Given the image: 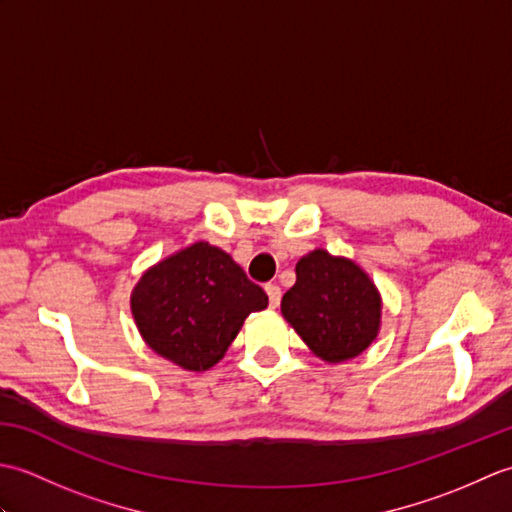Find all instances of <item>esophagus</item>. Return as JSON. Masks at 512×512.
<instances>
[{
  "mask_svg": "<svg viewBox=\"0 0 512 512\" xmlns=\"http://www.w3.org/2000/svg\"><path fill=\"white\" fill-rule=\"evenodd\" d=\"M266 292H268L270 308H277L279 301H281V288L277 284H266Z\"/></svg>",
  "mask_w": 512,
  "mask_h": 512,
  "instance_id": "34e87169",
  "label": "esophagus"
}]
</instances>
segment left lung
Wrapping results in <instances>:
<instances>
[{
	"label": "left lung",
	"instance_id": "left-lung-1",
	"mask_svg": "<svg viewBox=\"0 0 512 512\" xmlns=\"http://www.w3.org/2000/svg\"><path fill=\"white\" fill-rule=\"evenodd\" d=\"M281 312L314 354L341 363L376 339L380 297L350 259L314 250L299 259L297 281L281 299Z\"/></svg>",
	"mask_w": 512,
	"mask_h": 512
}]
</instances>
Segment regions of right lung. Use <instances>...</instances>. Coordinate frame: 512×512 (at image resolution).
<instances>
[{"mask_svg": "<svg viewBox=\"0 0 512 512\" xmlns=\"http://www.w3.org/2000/svg\"><path fill=\"white\" fill-rule=\"evenodd\" d=\"M268 306L231 255L198 242L143 275L132 295V312L151 350L200 372L213 367L250 312Z\"/></svg>", "mask_w": 512, "mask_h": 512, "instance_id": "1", "label": "right lung"}]
</instances>
